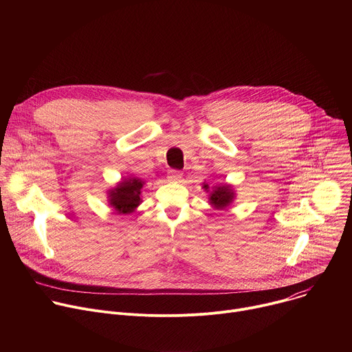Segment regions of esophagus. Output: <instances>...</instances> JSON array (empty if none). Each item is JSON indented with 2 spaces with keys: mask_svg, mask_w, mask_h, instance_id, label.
<instances>
[{
  "mask_svg": "<svg viewBox=\"0 0 352 352\" xmlns=\"http://www.w3.org/2000/svg\"><path fill=\"white\" fill-rule=\"evenodd\" d=\"M182 177V173L181 171H177V170H170L168 174H167V178L170 181H179Z\"/></svg>",
  "mask_w": 352,
  "mask_h": 352,
  "instance_id": "esophagus-1",
  "label": "esophagus"
}]
</instances>
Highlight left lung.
Wrapping results in <instances>:
<instances>
[{"mask_svg":"<svg viewBox=\"0 0 352 352\" xmlns=\"http://www.w3.org/2000/svg\"><path fill=\"white\" fill-rule=\"evenodd\" d=\"M204 189L209 193L210 205L217 210H223L230 206L235 197V190L228 184H220L213 188H210L208 184H204Z\"/></svg>","mask_w":352,"mask_h":352,"instance_id":"left-lung-1","label":"left lung"}]
</instances>
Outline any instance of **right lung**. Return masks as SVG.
Returning <instances> with one entry per match:
<instances>
[{
	"mask_svg": "<svg viewBox=\"0 0 352 352\" xmlns=\"http://www.w3.org/2000/svg\"><path fill=\"white\" fill-rule=\"evenodd\" d=\"M140 178H124L116 188L109 190V204L118 214H131L140 205V192L143 188Z\"/></svg>",
	"mask_w": 352,
	"mask_h": 352,
	"instance_id": "right-lung-1",
	"label": "right lung"
}]
</instances>
